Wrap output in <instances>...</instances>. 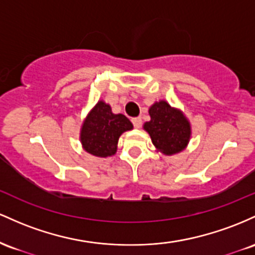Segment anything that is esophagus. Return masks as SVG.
Listing matches in <instances>:
<instances>
[{
    "label": "esophagus",
    "mask_w": 255,
    "mask_h": 255,
    "mask_svg": "<svg viewBox=\"0 0 255 255\" xmlns=\"http://www.w3.org/2000/svg\"><path fill=\"white\" fill-rule=\"evenodd\" d=\"M132 124L136 128H141V125H142V119L141 118H133L132 119Z\"/></svg>",
    "instance_id": "esophagus-1"
}]
</instances>
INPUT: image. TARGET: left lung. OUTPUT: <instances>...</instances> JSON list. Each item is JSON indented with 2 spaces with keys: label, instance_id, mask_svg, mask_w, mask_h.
Returning a JSON list of instances; mask_svg holds the SVG:
<instances>
[{
  "label": "left lung",
  "instance_id": "8db88e82",
  "mask_svg": "<svg viewBox=\"0 0 255 255\" xmlns=\"http://www.w3.org/2000/svg\"><path fill=\"white\" fill-rule=\"evenodd\" d=\"M148 112L150 120L143 124V130L149 133L156 151L164 155H173L188 147L191 125L179 108L172 107L165 100H160L150 106Z\"/></svg>",
  "mask_w": 255,
  "mask_h": 255
}]
</instances>
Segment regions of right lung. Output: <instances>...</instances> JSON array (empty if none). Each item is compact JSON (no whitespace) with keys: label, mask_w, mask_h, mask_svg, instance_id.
I'll use <instances>...</instances> for the list:
<instances>
[{"label":"right lung","mask_w":255,"mask_h":255,"mask_svg":"<svg viewBox=\"0 0 255 255\" xmlns=\"http://www.w3.org/2000/svg\"><path fill=\"white\" fill-rule=\"evenodd\" d=\"M132 128V123L124 114H114L110 105L99 100L83 120L79 139L87 153L108 158L117 153L119 137Z\"/></svg>","instance_id":"add662e5"}]
</instances>
